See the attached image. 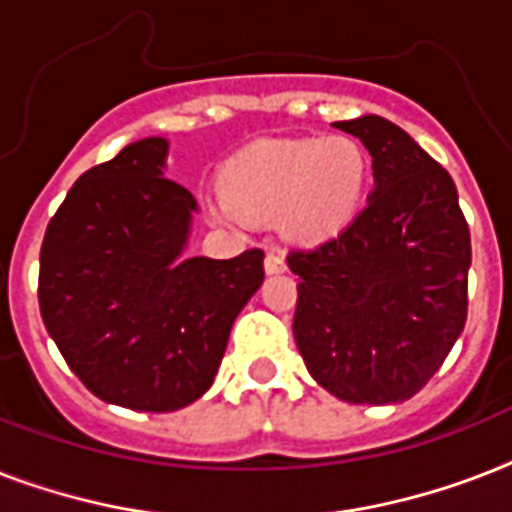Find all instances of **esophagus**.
I'll return each mask as SVG.
<instances>
[{"mask_svg":"<svg viewBox=\"0 0 512 512\" xmlns=\"http://www.w3.org/2000/svg\"><path fill=\"white\" fill-rule=\"evenodd\" d=\"M265 271L268 273H284L287 271V260L281 252H268L265 255Z\"/></svg>","mask_w":512,"mask_h":512,"instance_id":"esophagus-1","label":"esophagus"}]
</instances>
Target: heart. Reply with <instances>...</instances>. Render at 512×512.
I'll use <instances>...</instances> for the list:
<instances>
[{"label": "heart", "instance_id": "b5f03b06", "mask_svg": "<svg viewBox=\"0 0 512 512\" xmlns=\"http://www.w3.org/2000/svg\"><path fill=\"white\" fill-rule=\"evenodd\" d=\"M366 154L353 138L273 140L233 156L225 193L209 201L220 220H276L297 241H324L356 217L366 191Z\"/></svg>", "mask_w": 512, "mask_h": 512}]
</instances>
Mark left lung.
<instances>
[{
    "mask_svg": "<svg viewBox=\"0 0 512 512\" xmlns=\"http://www.w3.org/2000/svg\"><path fill=\"white\" fill-rule=\"evenodd\" d=\"M374 159V193L335 239L292 249V332L308 372L350 404H398L468 319L470 231L449 172L382 116L337 122Z\"/></svg>",
    "mask_w": 512,
    "mask_h": 512,
    "instance_id": "1",
    "label": "left lung"
}]
</instances>
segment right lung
I'll return each mask as SVG.
<instances>
[{
    "mask_svg": "<svg viewBox=\"0 0 512 512\" xmlns=\"http://www.w3.org/2000/svg\"><path fill=\"white\" fill-rule=\"evenodd\" d=\"M167 140L146 138L84 172L39 252L50 337L108 404L175 412L204 396L239 311L265 279L263 249L183 257L196 199L164 177Z\"/></svg>",
    "mask_w": 512,
    "mask_h": 512,
    "instance_id": "right-lung-1",
    "label": "right lung"
}]
</instances>
